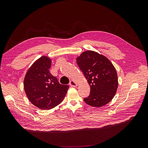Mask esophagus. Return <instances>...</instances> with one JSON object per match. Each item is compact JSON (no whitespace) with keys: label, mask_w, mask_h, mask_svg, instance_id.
<instances>
[{"label":"esophagus","mask_w":148,"mask_h":148,"mask_svg":"<svg viewBox=\"0 0 148 148\" xmlns=\"http://www.w3.org/2000/svg\"><path fill=\"white\" fill-rule=\"evenodd\" d=\"M70 85L71 87H77L78 86V84L74 80H71L70 82Z\"/></svg>","instance_id":"1"}]
</instances>
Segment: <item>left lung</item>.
<instances>
[{
    "mask_svg": "<svg viewBox=\"0 0 148 148\" xmlns=\"http://www.w3.org/2000/svg\"><path fill=\"white\" fill-rule=\"evenodd\" d=\"M77 63L90 86V95L84 98L87 104L101 107L113 99L118 88L117 71L107 58L93 51L77 57Z\"/></svg>",
    "mask_w": 148,
    "mask_h": 148,
    "instance_id": "left-lung-1",
    "label": "left lung"
}]
</instances>
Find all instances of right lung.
Segmentation results:
<instances>
[{"label": "right lung", "mask_w": 148, "mask_h": 148, "mask_svg": "<svg viewBox=\"0 0 148 148\" xmlns=\"http://www.w3.org/2000/svg\"><path fill=\"white\" fill-rule=\"evenodd\" d=\"M52 60L42 56L28 69L24 78L26 95L32 104L42 110H49L63 101L69 88L59 83L49 71Z\"/></svg>", "instance_id": "1"}]
</instances>
